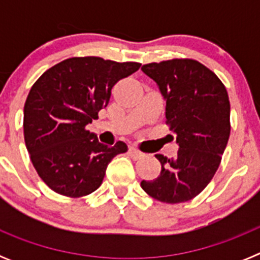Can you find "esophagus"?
I'll return each mask as SVG.
<instances>
[{"label": "esophagus", "instance_id": "1", "mask_svg": "<svg viewBox=\"0 0 260 260\" xmlns=\"http://www.w3.org/2000/svg\"><path fill=\"white\" fill-rule=\"evenodd\" d=\"M128 152H130L132 157H134V158H141L144 156V153L141 152V151L138 150L137 147H134V146L128 147Z\"/></svg>", "mask_w": 260, "mask_h": 260}]
</instances>
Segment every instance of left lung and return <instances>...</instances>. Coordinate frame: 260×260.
Returning <instances> with one entry per match:
<instances>
[{"instance_id":"left-lung-1","label":"left lung","mask_w":260,"mask_h":260,"mask_svg":"<svg viewBox=\"0 0 260 260\" xmlns=\"http://www.w3.org/2000/svg\"><path fill=\"white\" fill-rule=\"evenodd\" d=\"M167 102L165 117L176 135V158L157 153L161 172L142 181L147 194L164 203L192 199L215 176L231 134V104L215 73L194 59H169L142 66Z\"/></svg>"}]
</instances>
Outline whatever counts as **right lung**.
Wrapping results in <instances>:
<instances>
[{"label": "right lung", "mask_w": 260, "mask_h": 260, "mask_svg": "<svg viewBox=\"0 0 260 260\" xmlns=\"http://www.w3.org/2000/svg\"><path fill=\"white\" fill-rule=\"evenodd\" d=\"M141 68L138 62L73 57L32 86L24 104V142L40 178L53 191L78 198L99 189L123 142L100 143L86 128L109 103L114 84Z\"/></svg>", "instance_id": "obj_1"}]
</instances>
